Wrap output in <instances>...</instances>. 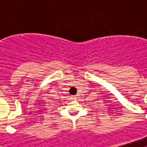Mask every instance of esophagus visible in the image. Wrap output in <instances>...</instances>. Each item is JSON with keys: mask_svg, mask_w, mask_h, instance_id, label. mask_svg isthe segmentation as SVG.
<instances>
[{"mask_svg": "<svg viewBox=\"0 0 147 147\" xmlns=\"http://www.w3.org/2000/svg\"><path fill=\"white\" fill-rule=\"evenodd\" d=\"M71 98L72 99H76V96H71Z\"/></svg>", "mask_w": 147, "mask_h": 147, "instance_id": "1", "label": "esophagus"}]
</instances>
